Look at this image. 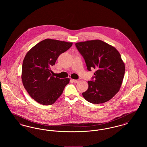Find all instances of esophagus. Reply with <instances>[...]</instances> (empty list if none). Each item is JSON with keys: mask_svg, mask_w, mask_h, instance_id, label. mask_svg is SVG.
I'll use <instances>...</instances> for the list:
<instances>
[{"mask_svg": "<svg viewBox=\"0 0 147 147\" xmlns=\"http://www.w3.org/2000/svg\"><path fill=\"white\" fill-rule=\"evenodd\" d=\"M71 81L75 83H77L78 82H79V79H71Z\"/></svg>", "mask_w": 147, "mask_h": 147, "instance_id": "esophagus-1", "label": "esophagus"}]
</instances>
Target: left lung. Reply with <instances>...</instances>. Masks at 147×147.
I'll use <instances>...</instances> for the list:
<instances>
[{
  "instance_id": "8db88e82",
  "label": "left lung",
  "mask_w": 147,
  "mask_h": 147,
  "mask_svg": "<svg viewBox=\"0 0 147 147\" xmlns=\"http://www.w3.org/2000/svg\"><path fill=\"white\" fill-rule=\"evenodd\" d=\"M85 59L87 69L94 68L92 81H88V90L82 93L92 104H102L111 99L119 90L125 72V65L119 51L99 40L76 43Z\"/></svg>"
}]
</instances>
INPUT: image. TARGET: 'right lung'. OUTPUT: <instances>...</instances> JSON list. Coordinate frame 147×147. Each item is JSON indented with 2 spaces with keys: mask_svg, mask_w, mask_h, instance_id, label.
<instances>
[{
  "mask_svg": "<svg viewBox=\"0 0 147 147\" xmlns=\"http://www.w3.org/2000/svg\"><path fill=\"white\" fill-rule=\"evenodd\" d=\"M72 45V42L47 38L36 44L26 53L22 67V84L30 96L39 104H54L69 83V78L53 77L51 67Z\"/></svg>",
  "mask_w": 147,
  "mask_h": 147,
  "instance_id": "right-lung-1",
  "label": "right lung"
}]
</instances>
